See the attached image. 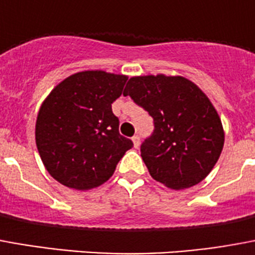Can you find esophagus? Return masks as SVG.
I'll return each mask as SVG.
<instances>
[{
	"label": "esophagus",
	"mask_w": 255,
	"mask_h": 255,
	"mask_svg": "<svg viewBox=\"0 0 255 255\" xmlns=\"http://www.w3.org/2000/svg\"><path fill=\"white\" fill-rule=\"evenodd\" d=\"M132 142H133V147H135V148H137V147H139V144H140V137L137 136V135H135V136H132Z\"/></svg>",
	"instance_id": "esophagus-1"
}]
</instances>
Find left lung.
Masks as SVG:
<instances>
[{
    "label": "left lung",
    "mask_w": 255,
    "mask_h": 255,
    "mask_svg": "<svg viewBox=\"0 0 255 255\" xmlns=\"http://www.w3.org/2000/svg\"><path fill=\"white\" fill-rule=\"evenodd\" d=\"M124 96L154 119V132L140 146L152 178L175 190L204 180L222 154L224 131L203 90L180 75H143L129 78Z\"/></svg>",
    "instance_id": "1"
}]
</instances>
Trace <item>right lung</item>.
I'll use <instances>...</instances> for the list:
<instances>
[{"instance_id":"add662e5","label":"right lung","mask_w":255,"mask_h":255,"mask_svg":"<svg viewBox=\"0 0 255 255\" xmlns=\"http://www.w3.org/2000/svg\"><path fill=\"white\" fill-rule=\"evenodd\" d=\"M127 75L89 70L70 75L52 89L36 119L37 151L47 171L77 190L97 188L112 177L133 146L119 132L112 104Z\"/></svg>"}]
</instances>
